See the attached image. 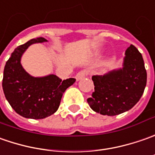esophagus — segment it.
I'll list each match as a JSON object with an SVG mask.
<instances>
[{"mask_svg":"<svg viewBox=\"0 0 155 155\" xmlns=\"http://www.w3.org/2000/svg\"><path fill=\"white\" fill-rule=\"evenodd\" d=\"M87 74H88L87 70L84 69V70H81V71H80V72H78L77 74H76V75H75V79H76V81H80V80L83 79L85 76H87Z\"/></svg>","mask_w":155,"mask_h":155,"instance_id":"obj_1","label":"esophagus"}]
</instances>
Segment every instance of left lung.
<instances>
[{
  "label": "left lung",
  "instance_id": "8db88e82",
  "mask_svg": "<svg viewBox=\"0 0 155 155\" xmlns=\"http://www.w3.org/2000/svg\"><path fill=\"white\" fill-rule=\"evenodd\" d=\"M94 91L87 103L94 111L116 116L130 110L139 101L147 84L141 54L133 45L125 51L124 68L103 76L92 77Z\"/></svg>",
  "mask_w": 155,
  "mask_h": 155
}]
</instances>
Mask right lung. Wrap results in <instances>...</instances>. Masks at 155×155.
Wrapping results in <instances>:
<instances>
[{"label":"right lung","mask_w":155,"mask_h":155,"mask_svg":"<svg viewBox=\"0 0 155 155\" xmlns=\"http://www.w3.org/2000/svg\"><path fill=\"white\" fill-rule=\"evenodd\" d=\"M46 41L40 37L17 47L4 68L2 88L5 97L12 108L26 118L42 119L55 113L63 93L75 81L74 78L61 81L55 74L32 77L25 71L20 64L24 51L32 44Z\"/></svg>","instance_id":"1"}]
</instances>
